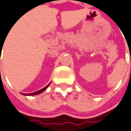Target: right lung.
<instances>
[{
    "label": "right lung",
    "mask_w": 131,
    "mask_h": 131,
    "mask_svg": "<svg viewBox=\"0 0 131 131\" xmlns=\"http://www.w3.org/2000/svg\"><path fill=\"white\" fill-rule=\"evenodd\" d=\"M50 84H49V85H46L45 88H43V89H40V90H39V91H37V92H32V93H29V94H22V95H39V94L42 93V92H44L46 89H47L48 86L50 85Z\"/></svg>",
    "instance_id": "right-lung-1"
}]
</instances>
